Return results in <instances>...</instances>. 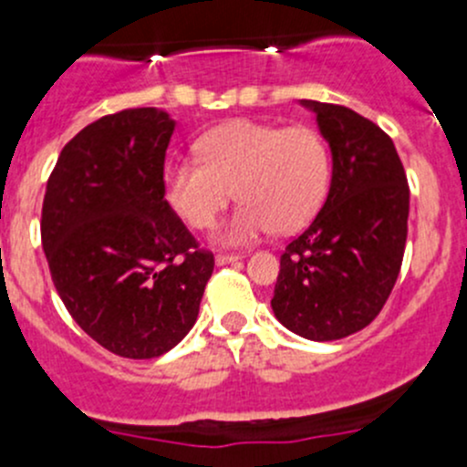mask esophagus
I'll return each instance as SVG.
<instances>
[{"label":"esophagus","mask_w":467,"mask_h":467,"mask_svg":"<svg viewBox=\"0 0 467 467\" xmlns=\"http://www.w3.org/2000/svg\"><path fill=\"white\" fill-rule=\"evenodd\" d=\"M237 260H242V257H239V255H216L214 257L216 266H225V264H233V262H237Z\"/></svg>","instance_id":"esophagus-1"}]
</instances>
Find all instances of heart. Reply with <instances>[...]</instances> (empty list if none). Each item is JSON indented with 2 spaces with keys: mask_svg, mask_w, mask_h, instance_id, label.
Returning <instances> with one entry per match:
<instances>
[{
  "mask_svg": "<svg viewBox=\"0 0 467 467\" xmlns=\"http://www.w3.org/2000/svg\"><path fill=\"white\" fill-rule=\"evenodd\" d=\"M196 150L201 160L164 164V199L187 225L205 230L234 190L242 203L216 234L223 246H244L273 228H303L327 192L329 150L309 126L233 119L205 133Z\"/></svg>",
  "mask_w": 467,
  "mask_h": 467,
  "instance_id": "heart-1",
  "label": "heart"
}]
</instances>
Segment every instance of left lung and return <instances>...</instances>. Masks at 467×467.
Masks as SVG:
<instances>
[{"instance_id":"8db88e82","label":"left lung","mask_w":467,"mask_h":467,"mask_svg":"<svg viewBox=\"0 0 467 467\" xmlns=\"http://www.w3.org/2000/svg\"><path fill=\"white\" fill-rule=\"evenodd\" d=\"M332 155L327 199L280 257L271 307L309 341L359 332L384 307L407 244L409 185L393 140L355 110L303 99Z\"/></svg>"}]
</instances>
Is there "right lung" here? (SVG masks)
Segmentation results:
<instances>
[{"instance_id":"right-lung-1","label":"right lung","mask_w":467,"mask_h":467,"mask_svg":"<svg viewBox=\"0 0 467 467\" xmlns=\"http://www.w3.org/2000/svg\"><path fill=\"white\" fill-rule=\"evenodd\" d=\"M176 119L133 108L60 150L42 203V248L60 300L99 346L129 359L171 350L194 327L214 257L164 201Z\"/></svg>"}]
</instances>
